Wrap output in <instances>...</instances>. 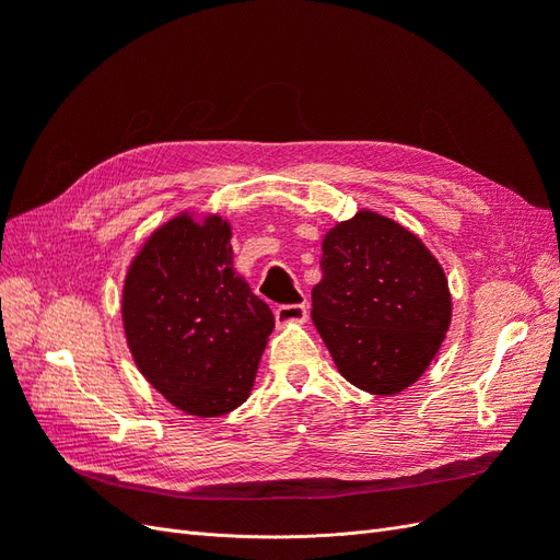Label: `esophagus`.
<instances>
[{"instance_id":"1","label":"esophagus","mask_w":560,"mask_h":560,"mask_svg":"<svg viewBox=\"0 0 560 560\" xmlns=\"http://www.w3.org/2000/svg\"><path fill=\"white\" fill-rule=\"evenodd\" d=\"M308 306L306 303H290V306L276 308V322L278 325H292V322H306Z\"/></svg>"}]
</instances>
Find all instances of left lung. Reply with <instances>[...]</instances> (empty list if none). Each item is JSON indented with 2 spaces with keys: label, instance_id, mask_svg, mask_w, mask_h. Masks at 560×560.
<instances>
[{
  "label": "left lung",
  "instance_id": "obj_1",
  "mask_svg": "<svg viewBox=\"0 0 560 560\" xmlns=\"http://www.w3.org/2000/svg\"><path fill=\"white\" fill-rule=\"evenodd\" d=\"M313 322L341 376L371 395L413 385L451 327L442 264L416 233L360 210L322 241Z\"/></svg>",
  "mask_w": 560,
  "mask_h": 560
}]
</instances>
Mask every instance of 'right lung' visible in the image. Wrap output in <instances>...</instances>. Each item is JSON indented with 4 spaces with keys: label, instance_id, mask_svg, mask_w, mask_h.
Here are the masks:
<instances>
[{
    "label": "right lung",
    "instance_id": "obj_1",
    "mask_svg": "<svg viewBox=\"0 0 560 560\" xmlns=\"http://www.w3.org/2000/svg\"><path fill=\"white\" fill-rule=\"evenodd\" d=\"M140 374L179 411L214 418L249 397L276 319L233 270L231 224L182 212L149 235L124 282Z\"/></svg>",
    "mask_w": 560,
    "mask_h": 560
}]
</instances>
